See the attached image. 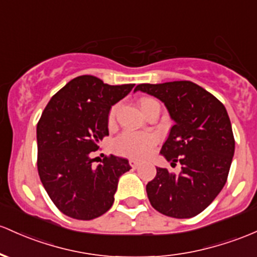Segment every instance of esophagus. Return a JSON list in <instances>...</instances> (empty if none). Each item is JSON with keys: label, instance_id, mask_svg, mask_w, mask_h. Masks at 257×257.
<instances>
[{"label": "esophagus", "instance_id": "obj_1", "mask_svg": "<svg viewBox=\"0 0 257 257\" xmlns=\"http://www.w3.org/2000/svg\"><path fill=\"white\" fill-rule=\"evenodd\" d=\"M129 165H131L133 168H137V167H139V166H140V161H138L135 159H131V160H129Z\"/></svg>", "mask_w": 257, "mask_h": 257}]
</instances>
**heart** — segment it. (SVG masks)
I'll return each instance as SVG.
<instances>
[{
	"mask_svg": "<svg viewBox=\"0 0 257 257\" xmlns=\"http://www.w3.org/2000/svg\"><path fill=\"white\" fill-rule=\"evenodd\" d=\"M140 108H142L144 115L155 106H160L155 98L152 97H143L139 102ZM118 106L115 105L109 109L108 113V123L113 124L117 114ZM156 143V139L152 134H133V133H124L114 142V151L117 154L122 155L125 157H132V159H143L149 151L151 150L152 146Z\"/></svg>",
	"mask_w": 257,
	"mask_h": 257,
	"instance_id": "obj_1",
	"label": "heart"
}]
</instances>
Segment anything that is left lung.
<instances>
[{
	"label": "left lung",
	"mask_w": 257,
	"mask_h": 257,
	"mask_svg": "<svg viewBox=\"0 0 257 257\" xmlns=\"http://www.w3.org/2000/svg\"><path fill=\"white\" fill-rule=\"evenodd\" d=\"M165 103L174 120L161 155L179 174L157 167L148 183L151 206L173 218H190L206 208L224 187L234 155L232 124L223 103L204 87L189 80L139 84Z\"/></svg>",
	"instance_id": "8db88e82"
}]
</instances>
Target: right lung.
Listing matches in <instances>:
<instances>
[{
    "mask_svg": "<svg viewBox=\"0 0 257 257\" xmlns=\"http://www.w3.org/2000/svg\"><path fill=\"white\" fill-rule=\"evenodd\" d=\"M134 85H108L80 75L45 107L36 126L38 171L50 199L66 216L89 221L113 205L118 179L131 170L128 160L111 155L92 166L91 154L108 135L111 107Z\"/></svg>",
    "mask_w": 257,
    "mask_h": 257,
    "instance_id": "obj_1",
    "label": "right lung"
}]
</instances>
